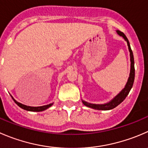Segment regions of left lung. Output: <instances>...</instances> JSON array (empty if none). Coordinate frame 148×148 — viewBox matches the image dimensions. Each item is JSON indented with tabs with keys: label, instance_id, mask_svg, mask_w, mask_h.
Returning <instances> with one entry per match:
<instances>
[{
	"label": "left lung",
	"instance_id": "1",
	"mask_svg": "<svg viewBox=\"0 0 148 148\" xmlns=\"http://www.w3.org/2000/svg\"><path fill=\"white\" fill-rule=\"evenodd\" d=\"M117 33L119 34L120 36L123 37L124 39L127 42V45L129 47V51L130 52V60H131V70H130V77H129L128 82H127V84H126L125 87L121 90V92L119 95H117L114 99L110 102H109L108 103H106V104H103V105H98V104H92V103H87V102L82 100V103L84 106H87V107L92 108L93 109H97V110H110V109H113L114 108L116 107L117 106L120 104L121 103H122L124 100V99L126 98L127 95H128L129 92H130V90L132 89L133 86V83H134V56H133V53L131 49V47H130V42H129L128 39L126 37L125 34L122 32L119 31V30H117Z\"/></svg>",
	"mask_w": 148,
	"mask_h": 148
}]
</instances>
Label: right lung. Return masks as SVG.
Wrapping results in <instances>:
<instances>
[{
  "label": "right lung",
  "instance_id": "obj_1",
  "mask_svg": "<svg viewBox=\"0 0 148 148\" xmlns=\"http://www.w3.org/2000/svg\"><path fill=\"white\" fill-rule=\"evenodd\" d=\"M11 97L13 98V97ZM13 100H14V101L15 102L16 104L18 105V106H19L20 108H21L24 109V110H29V111H36V112L42 111V110H46L47 108H48L49 107H51V106L53 105V103H51V104L46 105V106H38V107H32V106H25V105L21 104V103H18V102H17L16 100H14V98H13Z\"/></svg>",
  "mask_w": 148,
  "mask_h": 148
}]
</instances>
